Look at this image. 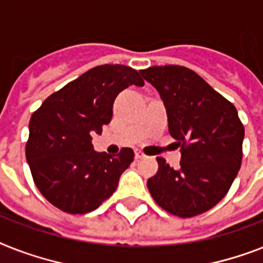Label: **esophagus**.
<instances>
[{
  "mask_svg": "<svg viewBox=\"0 0 263 263\" xmlns=\"http://www.w3.org/2000/svg\"><path fill=\"white\" fill-rule=\"evenodd\" d=\"M135 158L136 159H142V158H144V154L140 150H135Z\"/></svg>",
  "mask_w": 263,
  "mask_h": 263,
  "instance_id": "obj_1",
  "label": "esophagus"
}]
</instances>
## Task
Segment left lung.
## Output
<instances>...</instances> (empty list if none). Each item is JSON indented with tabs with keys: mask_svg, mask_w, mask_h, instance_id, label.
Instances as JSON below:
<instances>
[{
	"mask_svg": "<svg viewBox=\"0 0 263 263\" xmlns=\"http://www.w3.org/2000/svg\"><path fill=\"white\" fill-rule=\"evenodd\" d=\"M161 96L168 132L181 146V167L157 158L147 187L159 206L180 217L206 212L227 194L242 163L245 127L231 102L183 66L140 71Z\"/></svg>",
	"mask_w": 263,
	"mask_h": 263,
	"instance_id": "8db88e82",
	"label": "left lung"
}]
</instances>
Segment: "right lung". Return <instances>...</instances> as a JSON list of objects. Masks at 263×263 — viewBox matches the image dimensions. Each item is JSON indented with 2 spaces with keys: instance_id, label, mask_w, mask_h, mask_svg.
Returning <instances> with one entry per match:
<instances>
[{
  "instance_id": "right-lung-1",
  "label": "right lung",
  "mask_w": 263,
  "mask_h": 263,
  "mask_svg": "<svg viewBox=\"0 0 263 263\" xmlns=\"http://www.w3.org/2000/svg\"><path fill=\"white\" fill-rule=\"evenodd\" d=\"M143 86L139 72L124 65H102L51 95L29 121L27 162L40 193L67 213L97 209L116 191L134 151L106 155L91 139L109 124L113 101L128 86Z\"/></svg>"
}]
</instances>
